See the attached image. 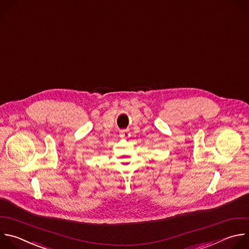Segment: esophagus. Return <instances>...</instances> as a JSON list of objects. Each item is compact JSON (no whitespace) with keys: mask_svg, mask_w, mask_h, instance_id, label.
<instances>
[{"mask_svg":"<svg viewBox=\"0 0 249 249\" xmlns=\"http://www.w3.org/2000/svg\"><path fill=\"white\" fill-rule=\"evenodd\" d=\"M120 134H121V136L124 137V138H128V137H129V132H128L127 130H122V131H120Z\"/></svg>","mask_w":249,"mask_h":249,"instance_id":"1","label":"esophagus"}]
</instances>
